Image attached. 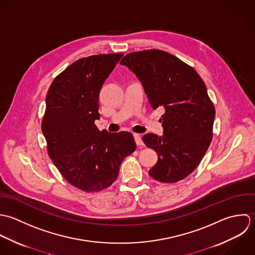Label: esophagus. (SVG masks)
Listing matches in <instances>:
<instances>
[{"mask_svg":"<svg viewBox=\"0 0 255 255\" xmlns=\"http://www.w3.org/2000/svg\"><path fill=\"white\" fill-rule=\"evenodd\" d=\"M134 139H135V142H136L137 146H142L143 145V141H142V138H141L140 134H134Z\"/></svg>","mask_w":255,"mask_h":255,"instance_id":"esophagus-1","label":"esophagus"}]
</instances>
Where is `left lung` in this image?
Instances as JSON below:
<instances>
[{
	"instance_id": "obj_1",
	"label": "left lung",
	"mask_w": 255,
	"mask_h": 255,
	"mask_svg": "<svg viewBox=\"0 0 255 255\" xmlns=\"http://www.w3.org/2000/svg\"><path fill=\"white\" fill-rule=\"evenodd\" d=\"M120 64L141 81L153 109H164L162 137L143 136L145 145L157 153L150 176L162 183L184 179L198 166L213 139L215 106L203 80L191 66L158 49L129 53Z\"/></svg>"
}]
</instances>
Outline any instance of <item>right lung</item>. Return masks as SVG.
<instances>
[{
	"mask_svg": "<svg viewBox=\"0 0 255 255\" xmlns=\"http://www.w3.org/2000/svg\"><path fill=\"white\" fill-rule=\"evenodd\" d=\"M123 53L79 59L52 82L41 123L47 153L62 176L85 192H99L117 178L123 159L136 150L130 132L100 131L99 98Z\"/></svg>",
	"mask_w": 255,
	"mask_h": 255,
	"instance_id": "right-lung-1",
	"label": "right lung"
}]
</instances>
